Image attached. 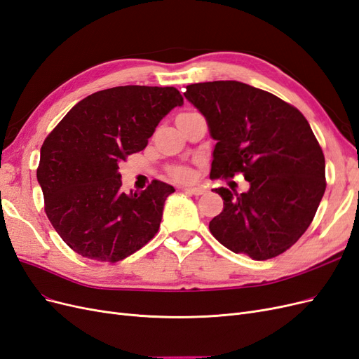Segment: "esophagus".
<instances>
[{
	"label": "esophagus",
	"instance_id": "esophagus-1",
	"mask_svg": "<svg viewBox=\"0 0 359 359\" xmlns=\"http://www.w3.org/2000/svg\"><path fill=\"white\" fill-rule=\"evenodd\" d=\"M184 191L189 193V194H194V196H201V194L205 193V189H202V187H186V189H184Z\"/></svg>",
	"mask_w": 359,
	"mask_h": 359
}]
</instances>
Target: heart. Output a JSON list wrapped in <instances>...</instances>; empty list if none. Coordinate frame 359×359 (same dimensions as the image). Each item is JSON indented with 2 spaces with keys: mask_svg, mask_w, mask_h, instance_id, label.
Wrapping results in <instances>:
<instances>
[{
  "mask_svg": "<svg viewBox=\"0 0 359 359\" xmlns=\"http://www.w3.org/2000/svg\"><path fill=\"white\" fill-rule=\"evenodd\" d=\"M180 175H181V177H187V175H189V173H187L186 170H182V172H180Z\"/></svg>",
  "mask_w": 359,
  "mask_h": 359,
  "instance_id": "1",
  "label": "heart"
}]
</instances>
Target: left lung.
<instances>
[{
	"instance_id": "left-lung-1",
	"label": "left lung",
	"mask_w": 359,
	"mask_h": 359,
	"mask_svg": "<svg viewBox=\"0 0 359 359\" xmlns=\"http://www.w3.org/2000/svg\"><path fill=\"white\" fill-rule=\"evenodd\" d=\"M184 97L215 140L211 178L243 173L250 189H215L223 211L210 222L233 253L266 260L307 231L327 189L325 157L304 115L274 94L238 81L191 83Z\"/></svg>"
}]
</instances>
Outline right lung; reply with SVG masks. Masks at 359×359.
<instances>
[{
  "instance_id": "add662e5",
  "label": "right lung",
  "mask_w": 359,
  "mask_h": 359,
  "mask_svg": "<svg viewBox=\"0 0 359 359\" xmlns=\"http://www.w3.org/2000/svg\"><path fill=\"white\" fill-rule=\"evenodd\" d=\"M182 104L173 86H115L74 104L45 139L37 169L45 211L76 253L118 262L153 240L175 189L156 180L126 194L118 165L142 151L161 119Z\"/></svg>"
}]
</instances>
